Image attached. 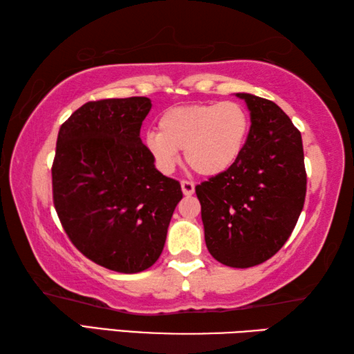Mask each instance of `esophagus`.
Returning <instances> with one entry per match:
<instances>
[{"mask_svg": "<svg viewBox=\"0 0 354 354\" xmlns=\"http://www.w3.org/2000/svg\"><path fill=\"white\" fill-rule=\"evenodd\" d=\"M181 189H183V194L184 195L190 196V195H194V192H195V184L192 183V181H185V179H183V181H181Z\"/></svg>", "mask_w": 354, "mask_h": 354, "instance_id": "1", "label": "esophagus"}]
</instances>
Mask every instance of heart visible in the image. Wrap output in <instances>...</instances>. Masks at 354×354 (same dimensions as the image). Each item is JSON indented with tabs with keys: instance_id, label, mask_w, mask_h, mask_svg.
<instances>
[{
	"instance_id": "b5f03b06",
	"label": "heart",
	"mask_w": 354,
	"mask_h": 354,
	"mask_svg": "<svg viewBox=\"0 0 354 354\" xmlns=\"http://www.w3.org/2000/svg\"><path fill=\"white\" fill-rule=\"evenodd\" d=\"M248 111L234 101L173 107L162 113L159 131H148L145 147L162 170H171L185 149V162L195 173L215 176L236 162L247 145Z\"/></svg>"
}]
</instances>
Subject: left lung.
Wrapping results in <instances>:
<instances>
[{
    "instance_id": "1",
    "label": "left lung",
    "mask_w": 354,
    "mask_h": 354,
    "mask_svg": "<svg viewBox=\"0 0 354 354\" xmlns=\"http://www.w3.org/2000/svg\"><path fill=\"white\" fill-rule=\"evenodd\" d=\"M247 145L226 171L195 187L214 259L248 268L270 259L290 237L306 196L299 131L273 101L250 93Z\"/></svg>"
}]
</instances>
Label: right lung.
<instances>
[{
	"instance_id": "right-lung-1",
	"label": "right lung",
	"mask_w": 354,
	"mask_h": 354,
	"mask_svg": "<svg viewBox=\"0 0 354 354\" xmlns=\"http://www.w3.org/2000/svg\"><path fill=\"white\" fill-rule=\"evenodd\" d=\"M147 97L88 101L57 134L53 201L71 243L118 273L147 270L162 253L181 184L156 170L140 139Z\"/></svg>"
}]
</instances>
